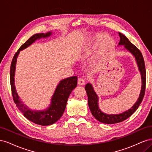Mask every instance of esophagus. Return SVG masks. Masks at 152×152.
Masks as SVG:
<instances>
[{
  "instance_id": "1",
  "label": "esophagus",
  "mask_w": 152,
  "mask_h": 152,
  "mask_svg": "<svg viewBox=\"0 0 152 152\" xmlns=\"http://www.w3.org/2000/svg\"><path fill=\"white\" fill-rule=\"evenodd\" d=\"M86 82V80L84 79V78H79V79H78V84H79L80 86L84 85Z\"/></svg>"
}]
</instances>
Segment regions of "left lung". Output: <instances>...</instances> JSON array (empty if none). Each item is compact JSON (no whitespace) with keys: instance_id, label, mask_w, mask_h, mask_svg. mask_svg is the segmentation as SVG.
I'll return each mask as SVG.
<instances>
[{"instance_id":"left-lung-1","label":"left lung","mask_w":152,"mask_h":152,"mask_svg":"<svg viewBox=\"0 0 152 152\" xmlns=\"http://www.w3.org/2000/svg\"><path fill=\"white\" fill-rule=\"evenodd\" d=\"M120 36V42L118 45H124V47L127 49L129 51H130L133 55H134L137 65L139 67V70L141 72V79H142V86L141 90L140 92V97L137 100V102L134 104V106L129 110L124 112L121 114H105L103 113L99 109L98 107V98L97 94L94 92L93 87H92L91 84H87L85 89L87 94V98H88V104L90 108L91 112L93 114V115L95 117V118L102 123L107 124H116L125 121L126 119L131 117L132 115L134 113L136 110L139 107L142 99L145 96V88H146V69L143 56H142V53H141L139 49H137L134 44H132L129 40L126 37L123 35L122 34L118 33Z\"/></svg>"}]
</instances>
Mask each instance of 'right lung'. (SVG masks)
<instances>
[{
    "instance_id": "add662e5",
    "label": "right lung",
    "mask_w": 152,
    "mask_h": 152,
    "mask_svg": "<svg viewBox=\"0 0 152 152\" xmlns=\"http://www.w3.org/2000/svg\"><path fill=\"white\" fill-rule=\"evenodd\" d=\"M51 33L48 32L47 34H36L32 35L31 37L26 41L17 50L14 56L11 64L10 68V83L11 87L12 96L14 102L16 107L19 109L23 115L29 121L40 126H49L57 122L65 111L68 98L71 92L77 86V77L73 76L67 78L60 82L55 91L51 100V104L48 110L45 111H34L25 106L20 100L18 94L16 92L15 86V72L16 63L18 55L21 50H23L29 46L35 41L40 38L49 37Z\"/></svg>"
}]
</instances>
